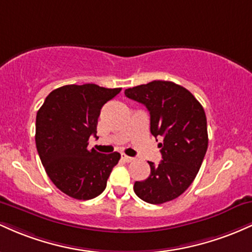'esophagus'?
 <instances>
[{
	"label": "esophagus",
	"mask_w": 252,
	"mask_h": 252,
	"mask_svg": "<svg viewBox=\"0 0 252 252\" xmlns=\"http://www.w3.org/2000/svg\"><path fill=\"white\" fill-rule=\"evenodd\" d=\"M121 158H123V159L125 160V162H127V163H129V162H133V160H134V158H133V157L126 156V155H124V156L121 157Z\"/></svg>",
	"instance_id": "obj_1"
}]
</instances>
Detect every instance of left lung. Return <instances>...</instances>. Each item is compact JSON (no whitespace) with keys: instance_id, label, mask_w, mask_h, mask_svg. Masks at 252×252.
I'll return each mask as SVG.
<instances>
[{"instance_id":"obj_1","label":"left lung","mask_w":252,"mask_h":252,"mask_svg":"<svg viewBox=\"0 0 252 252\" xmlns=\"http://www.w3.org/2000/svg\"><path fill=\"white\" fill-rule=\"evenodd\" d=\"M131 100L150 112V131L158 144L162 160L149 162L151 172L134 183L143 201L159 205L187 190L200 170L208 146L207 119L201 103L189 90L169 81H152L125 90Z\"/></svg>"}]
</instances>
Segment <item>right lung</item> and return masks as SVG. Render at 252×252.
Returning <instances> with one entry per match:
<instances>
[{"label":"right lung","mask_w":252,"mask_h":252,"mask_svg":"<svg viewBox=\"0 0 252 252\" xmlns=\"http://www.w3.org/2000/svg\"><path fill=\"white\" fill-rule=\"evenodd\" d=\"M121 92L97 84H70L51 92L36 113L35 145L47 176L64 194L90 200L106 189L120 154L89 149L103 104Z\"/></svg>","instance_id":"right-lung-1"}]
</instances>
